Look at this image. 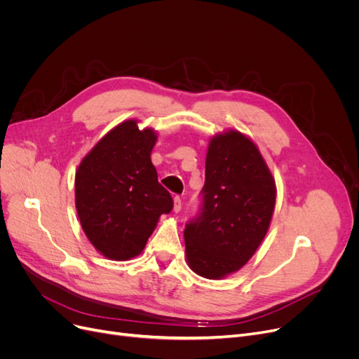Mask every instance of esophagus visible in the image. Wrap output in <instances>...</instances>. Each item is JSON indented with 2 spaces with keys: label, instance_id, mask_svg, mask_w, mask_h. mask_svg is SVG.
Returning <instances> with one entry per match:
<instances>
[{
  "label": "esophagus",
  "instance_id": "esophagus-1",
  "mask_svg": "<svg viewBox=\"0 0 359 359\" xmlns=\"http://www.w3.org/2000/svg\"><path fill=\"white\" fill-rule=\"evenodd\" d=\"M173 210H175V212H180V210H182V198L180 196H175Z\"/></svg>",
  "mask_w": 359,
  "mask_h": 359
}]
</instances>
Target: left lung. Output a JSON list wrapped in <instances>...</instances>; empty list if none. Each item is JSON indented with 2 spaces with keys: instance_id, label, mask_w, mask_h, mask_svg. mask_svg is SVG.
<instances>
[{
  "instance_id": "1",
  "label": "left lung",
  "mask_w": 359,
  "mask_h": 359,
  "mask_svg": "<svg viewBox=\"0 0 359 359\" xmlns=\"http://www.w3.org/2000/svg\"><path fill=\"white\" fill-rule=\"evenodd\" d=\"M275 208V182L257 147L237 130L211 140L196 217L186 222L189 266L219 279L238 271L265 238Z\"/></svg>"
}]
</instances>
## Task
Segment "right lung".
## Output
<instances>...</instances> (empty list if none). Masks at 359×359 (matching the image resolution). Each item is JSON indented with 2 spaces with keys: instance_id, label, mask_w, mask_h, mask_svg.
Masks as SVG:
<instances>
[{
  "instance_id": "1",
  "label": "right lung",
  "mask_w": 359,
  "mask_h": 359,
  "mask_svg": "<svg viewBox=\"0 0 359 359\" xmlns=\"http://www.w3.org/2000/svg\"><path fill=\"white\" fill-rule=\"evenodd\" d=\"M153 129L135 121L111 129L83 158L75 173V206L81 227L103 256L128 260L142 252L173 198L151 163Z\"/></svg>"
}]
</instances>
